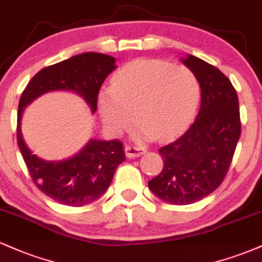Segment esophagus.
I'll use <instances>...</instances> for the list:
<instances>
[{
	"label": "esophagus",
	"mask_w": 262,
	"mask_h": 262,
	"mask_svg": "<svg viewBox=\"0 0 262 262\" xmlns=\"http://www.w3.org/2000/svg\"><path fill=\"white\" fill-rule=\"evenodd\" d=\"M125 155L129 159H133V158H138L145 151V149L140 148V146H135V145H127L125 146Z\"/></svg>",
	"instance_id": "34e87169"
}]
</instances>
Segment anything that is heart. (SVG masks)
Listing matches in <instances>:
<instances>
[{"label": "heart", "instance_id": "1", "mask_svg": "<svg viewBox=\"0 0 262 262\" xmlns=\"http://www.w3.org/2000/svg\"><path fill=\"white\" fill-rule=\"evenodd\" d=\"M200 92L196 75L185 66L139 59L117 71L111 90L98 96L97 106L106 127L116 133L133 127L138 114L143 138H167L193 118Z\"/></svg>", "mask_w": 262, "mask_h": 262}]
</instances>
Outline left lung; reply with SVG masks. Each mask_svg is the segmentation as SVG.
<instances>
[{"mask_svg": "<svg viewBox=\"0 0 262 262\" xmlns=\"http://www.w3.org/2000/svg\"><path fill=\"white\" fill-rule=\"evenodd\" d=\"M182 62L200 82V111L181 137L159 149L164 167L148 182L155 196L177 206L197 202L219 187L242 133L239 100L230 80L193 55Z\"/></svg>", "mask_w": 262, "mask_h": 262, "instance_id": "8db88e82", "label": "left lung"}]
</instances>
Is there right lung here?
<instances>
[{
  "label": "right lung",
  "instance_id": "right-lung-1",
  "mask_svg": "<svg viewBox=\"0 0 262 262\" xmlns=\"http://www.w3.org/2000/svg\"><path fill=\"white\" fill-rule=\"evenodd\" d=\"M116 69V59L101 53H83L41 69L22 92L17 112V143L33 182L43 193L66 206L81 207L100 198L125 160L122 141L91 139L79 154L62 161H45L32 154L20 132L25 107L43 93L65 90L80 95L91 112L97 110L98 92Z\"/></svg>",
  "mask_w": 262,
  "mask_h": 262
}]
</instances>
